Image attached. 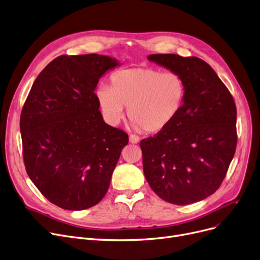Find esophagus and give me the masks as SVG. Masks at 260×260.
I'll return each mask as SVG.
<instances>
[{
  "label": "esophagus",
  "mask_w": 260,
  "mask_h": 260,
  "mask_svg": "<svg viewBox=\"0 0 260 260\" xmlns=\"http://www.w3.org/2000/svg\"><path fill=\"white\" fill-rule=\"evenodd\" d=\"M129 142H130L131 144H137V143L140 142V137L137 136V135L131 134V135L129 136Z\"/></svg>",
  "instance_id": "esophagus-1"
}]
</instances>
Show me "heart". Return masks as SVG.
<instances>
[{
	"mask_svg": "<svg viewBox=\"0 0 260 260\" xmlns=\"http://www.w3.org/2000/svg\"><path fill=\"white\" fill-rule=\"evenodd\" d=\"M186 93V83L176 72L130 68L112 74L111 87L101 84L95 98L108 124L118 125L124 117V108H128L135 130L157 133L176 119Z\"/></svg>",
	"mask_w": 260,
	"mask_h": 260,
	"instance_id": "b5f03b06",
	"label": "heart"
}]
</instances>
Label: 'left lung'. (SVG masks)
<instances>
[{
	"instance_id": "8db88e82",
	"label": "left lung",
	"mask_w": 260,
	"mask_h": 260,
	"mask_svg": "<svg viewBox=\"0 0 260 260\" xmlns=\"http://www.w3.org/2000/svg\"><path fill=\"white\" fill-rule=\"evenodd\" d=\"M148 59L178 73L187 93L173 123L141 142L145 177L168 203L185 206L201 202L219 188L235 154L234 100L201 58L150 54Z\"/></svg>"
}]
</instances>
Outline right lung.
<instances>
[{
    "label": "right lung",
    "instance_id": "1",
    "mask_svg": "<svg viewBox=\"0 0 260 260\" xmlns=\"http://www.w3.org/2000/svg\"><path fill=\"white\" fill-rule=\"evenodd\" d=\"M120 63L96 53L59 55L35 81L20 118L29 178L70 211L99 204L108 191L128 134L105 123L94 90Z\"/></svg>",
    "mask_w": 260,
    "mask_h": 260
}]
</instances>
